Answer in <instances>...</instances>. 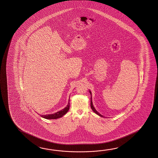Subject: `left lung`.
Here are the masks:
<instances>
[{
  "mask_svg": "<svg viewBox=\"0 0 158 158\" xmlns=\"http://www.w3.org/2000/svg\"><path fill=\"white\" fill-rule=\"evenodd\" d=\"M90 94H91V93L90 91ZM90 106L91 108V109H92V110L94 111L95 113H96V114H97L98 115L100 116H101V117H103V116L102 114H99V113L97 111H96V110L94 108V106H93V103H92V101H91V96Z\"/></svg>",
  "mask_w": 158,
  "mask_h": 158,
  "instance_id": "8db88e82",
  "label": "left lung"
}]
</instances>
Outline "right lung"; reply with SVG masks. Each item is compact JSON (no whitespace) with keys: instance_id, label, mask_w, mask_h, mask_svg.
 <instances>
[{"instance_id":"right-lung-1","label":"right lung","mask_w":158,"mask_h":158,"mask_svg":"<svg viewBox=\"0 0 158 158\" xmlns=\"http://www.w3.org/2000/svg\"><path fill=\"white\" fill-rule=\"evenodd\" d=\"M70 107V104H69V102L68 103L67 107L64 108L63 110L59 111L57 112H56L53 114H47V115H41V117L46 118V119H56L58 118H61L62 116H63L64 114H67Z\"/></svg>"}]
</instances>
